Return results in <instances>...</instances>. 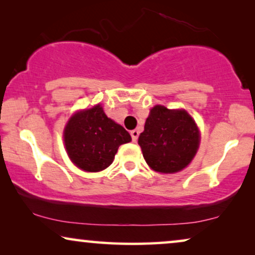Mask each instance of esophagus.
Wrapping results in <instances>:
<instances>
[{"instance_id":"34e87169","label":"esophagus","mask_w":255,"mask_h":255,"mask_svg":"<svg viewBox=\"0 0 255 255\" xmlns=\"http://www.w3.org/2000/svg\"><path fill=\"white\" fill-rule=\"evenodd\" d=\"M130 134H131V138H132V141H137V139H138V135H139V132H138L137 130H132L131 132H130Z\"/></svg>"}]
</instances>
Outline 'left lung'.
Wrapping results in <instances>:
<instances>
[{"label":"left lung","mask_w":255,"mask_h":255,"mask_svg":"<svg viewBox=\"0 0 255 255\" xmlns=\"http://www.w3.org/2000/svg\"><path fill=\"white\" fill-rule=\"evenodd\" d=\"M199 139L197 125L186 111L156 105L145 122L138 144L152 170L174 173L191 163Z\"/></svg>","instance_id":"8db88e82"}]
</instances>
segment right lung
<instances>
[{
    "instance_id": "1",
    "label": "right lung",
    "mask_w": 255,
    "mask_h": 255,
    "mask_svg": "<svg viewBox=\"0 0 255 255\" xmlns=\"http://www.w3.org/2000/svg\"><path fill=\"white\" fill-rule=\"evenodd\" d=\"M128 141L130 133L108 118L99 104L75 114L64 130L69 157L76 166L88 172L110 166L120 145Z\"/></svg>"
}]
</instances>
